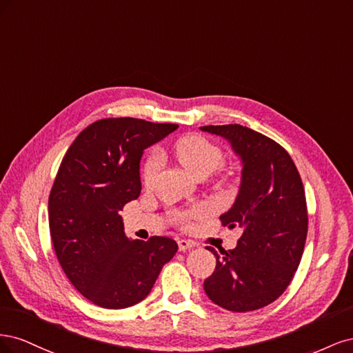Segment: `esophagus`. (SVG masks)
<instances>
[{
	"instance_id": "esophagus-1",
	"label": "esophagus",
	"mask_w": 353,
	"mask_h": 353,
	"mask_svg": "<svg viewBox=\"0 0 353 353\" xmlns=\"http://www.w3.org/2000/svg\"><path fill=\"white\" fill-rule=\"evenodd\" d=\"M196 245L194 241H190V240H178V249L179 252H185L188 249H193Z\"/></svg>"
}]
</instances>
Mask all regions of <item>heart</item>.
<instances>
[{
	"label": "heart",
	"mask_w": 353,
	"mask_h": 353,
	"mask_svg": "<svg viewBox=\"0 0 353 353\" xmlns=\"http://www.w3.org/2000/svg\"><path fill=\"white\" fill-rule=\"evenodd\" d=\"M175 154L178 160L185 169H188L191 174L196 176H208L209 174L215 172L223 163V152L222 148L216 144L209 141L208 138L197 135V134H190L185 137H181L179 140L175 143ZM160 163H162V156L157 148H152L150 152L147 153L143 169H141V176L144 184H152L159 169ZM206 213V208H194L188 212H179L175 215L176 222L181 225H187L191 218H197Z\"/></svg>",
	"instance_id": "b5f03b06"
}]
</instances>
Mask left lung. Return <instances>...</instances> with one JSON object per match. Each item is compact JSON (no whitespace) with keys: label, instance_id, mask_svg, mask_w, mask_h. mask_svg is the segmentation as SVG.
Here are the masks:
<instances>
[{"label":"left lung","instance_id":"left-lung-1","mask_svg":"<svg viewBox=\"0 0 353 353\" xmlns=\"http://www.w3.org/2000/svg\"><path fill=\"white\" fill-rule=\"evenodd\" d=\"M243 160L240 193L222 223L243 228L237 248L221 249L216 268L205 280L213 303L249 312L276 301L292 283L307 236V208L302 178L285 148L248 126L208 125Z\"/></svg>","mask_w":353,"mask_h":353}]
</instances>
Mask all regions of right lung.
<instances>
[{"label":"right lung","mask_w":353,"mask_h":353,"mask_svg":"<svg viewBox=\"0 0 353 353\" xmlns=\"http://www.w3.org/2000/svg\"><path fill=\"white\" fill-rule=\"evenodd\" d=\"M175 123L108 117L74 138L48 197L54 252L73 287L94 305L123 309L150 293L175 240L125 236L119 212L141 193L143 150L175 131Z\"/></svg>","instance_id":"1"}]
</instances>
